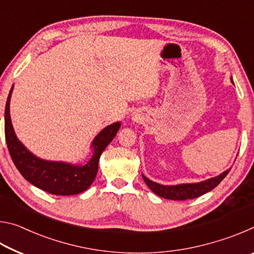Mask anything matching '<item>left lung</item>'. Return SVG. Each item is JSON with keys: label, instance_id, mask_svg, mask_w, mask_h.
I'll use <instances>...</instances> for the list:
<instances>
[{"label": "left lung", "instance_id": "left-lung-1", "mask_svg": "<svg viewBox=\"0 0 254 254\" xmlns=\"http://www.w3.org/2000/svg\"><path fill=\"white\" fill-rule=\"evenodd\" d=\"M231 81L232 84L234 85L233 79L231 78ZM230 170L231 169H227L224 173H222L218 176H215L213 178L206 179L199 183L178 184L173 185V186L154 183L152 180L148 179L144 175H142V178L144 180V183L147 184V186L151 189L156 195L171 200H186L196 198V197H199L212 190V189L216 187L217 185L226 177V175L229 174Z\"/></svg>", "mask_w": 254, "mask_h": 254}]
</instances>
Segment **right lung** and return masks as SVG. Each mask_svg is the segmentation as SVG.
<instances>
[{"mask_svg":"<svg viewBox=\"0 0 254 254\" xmlns=\"http://www.w3.org/2000/svg\"><path fill=\"white\" fill-rule=\"evenodd\" d=\"M13 87L12 85L6 100L4 130L8 152L20 174L33 186L53 195L69 196L85 191L95 179L101 154L117 135L121 122L112 123L98 132L91 144L92 157L85 165L45 160L29 151L15 134L10 115V101Z\"/></svg>","mask_w":254,"mask_h":254,"instance_id":"obj_1","label":"right lung"}]
</instances>
